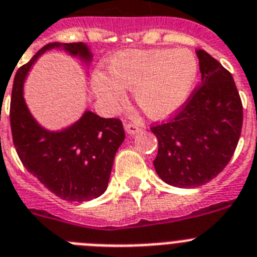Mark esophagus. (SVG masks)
I'll return each instance as SVG.
<instances>
[{
    "instance_id": "34e87169",
    "label": "esophagus",
    "mask_w": 257,
    "mask_h": 257,
    "mask_svg": "<svg viewBox=\"0 0 257 257\" xmlns=\"http://www.w3.org/2000/svg\"><path fill=\"white\" fill-rule=\"evenodd\" d=\"M124 130L128 135H135L142 130V127L137 123H124Z\"/></svg>"
}]
</instances>
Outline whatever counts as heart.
Wrapping results in <instances>:
<instances>
[{"label": "heart", "mask_w": 257, "mask_h": 257, "mask_svg": "<svg viewBox=\"0 0 257 257\" xmlns=\"http://www.w3.org/2000/svg\"><path fill=\"white\" fill-rule=\"evenodd\" d=\"M109 76L98 72L93 90L106 106L115 107L133 90L143 113L154 119L172 115L192 94L198 76L196 56L185 50L123 51L111 57Z\"/></svg>", "instance_id": "1"}]
</instances>
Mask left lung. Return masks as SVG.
<instances>
[{
    "instance_id": "8db88e82",
    "label": "left lung",
    "mask_w": 257,
    "mask_h": 257,
    "mask_svg": "<svg viewBox=\"0 0 257 257\" xmlns=\"http://www.w3.org/2000/svg\"><path fill=\"white\" fill-rule=\"evenodd\" d=\"M196 54L201 85L172 119L151 127L159 142L155 171L177 188H197L217 177L234 155L243 124L231 73L203 50Z\"/></svg>"
}]
</instances>
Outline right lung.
<instances>
[{
	"label": "right lung",
	"instance_id": "obj_1",
	"mask_svg": "<svg viewBox=\"0 0 257 257\" xmlns=\"http://www.w3.org/2000/svg\"><path fill=\"white\" fill-rule=\"evenodd\" d=\"M55 48L78 57L86 67L93 59L85 43L54 42L19 68L10 105L13 142L25 168L50 192L69 202H85L105 193L124 130L119 119L101 118L90 110L61 130L51 131L38 123L23 98V85L35 61Z\"/></svg>",
	"mask_w": 257,
	"mask_h": 257
}]
</instances>
